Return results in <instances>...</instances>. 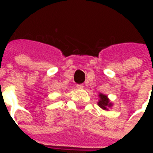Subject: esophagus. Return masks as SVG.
<instances>
[{
	"mask_svg": "<svg viewBox=\"0 0 153 153\" xmlns=\"http://www.w3.org/2000/svg\"><path fill=\"white\" fill-rule=\"evenodd\" d=\"M76 88H77L78 89H82V88H84V86H83V84H77V85H76Z\"/></svg>",
	"mask_w": 153,
	"mask_h": 153,
	"instance_id": "obj_1",
	"label": "esophagus"
}]
</instances>
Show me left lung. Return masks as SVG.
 I'll list each match as a JSON object with an SVG mask.
<instances>
[{"label":"left lung","instance_id":"left-lung-1","mask_svg":"<svg viewBox=\"0 0 153 153\" xmlns=\"http://www.w3.org/2000/svg\"><path fill=\"white\" fill-rule=\"evenodd\" d=\"M99 97H100V100L98 102V105L100 108L107 111L109 107H111L112 106V103L110 102V100H109V99L107 98L106 95H105L103 94H99Z\"/></svg>","mask_w":153,"mask_h":153}]
</instances>
